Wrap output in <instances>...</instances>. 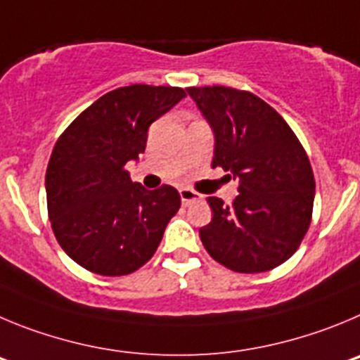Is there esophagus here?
<instances>
[{"mask_svg":"<svg viewBox=\"0 0 360 360\" xmlns=\"http://www.w3.org/2000/svg\"><path fill=\"white\" fill-rule=\"evenodd\" d=\"M179 195H181V202H183L184 206H188V204H192V202H197V200H202V195H200V193H197L195 190H190V188H181Z\"/></svg>","mask_w":360,"mask_h":360,"instance_id":"obj_1","label":"esophagus"}]
</instances>
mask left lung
Here are the masks:
<instances>
[{
  "instance_id": "1",
  "label": "left lung",
  "mask_w": 360,
  "mask_h": 360,
  "mask_svg": "<svg viewBox=\"0 0 360 360\" xmlns=\"http://www.w3.org/2000/svg\"><path fill=\"white\" fill-rule=\"evenodd\" d=\"M215 134L212 167L238 181L231 206L210 197L199 229L210 257L235 273H265L292 257L312 220L316 181L305 148L267 102L226 86L188 87Z\"/></svg>"
}]
</instances>
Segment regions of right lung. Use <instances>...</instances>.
I'll return each mask as SVG.
<instances>
[{
  "instance_id": "1",
  "label": "right lung",
  "mask_w": 360,
  "mask_h": 360,
  "mask_svg": "<svg viewBox=\"0 0 360 360\" xmlns=\"http://www.w3.org/2000/svg\"><path fill=\"white\" fill-rule=\"evenodd\" d=\"M181 87L132 84L105 93L60 134L46 168L51 229L71 260L124 276L156 252L181 208L174 186L147 190L125 170L147 147L152 122L184 98Z\"/></svg>"
}]
</instances>
